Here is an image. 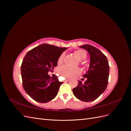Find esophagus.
Masks as SVG:
<instances>
[{
    "mask_svg": "<svg viewBox=\"0 0 131 131\" xmlns=\"http://www.w3.org/2000/svg\"><path fill=\"white\" fill-rule=\"evenodd\" d=\"M69 81H70V79H65V80H64L65 82H68Z\"/></svg>",
    "mask_w": 131,
    "mask_h": 131,
    "instance_id": "1",
    "label": "esophagus"
}]
</instances>
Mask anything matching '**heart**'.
<instances>
[{
  "mask_svg": "<svg viewBox=\"0 0 131 131\" xmlns=\"http://www.w3.org/2000/svg\"><path fill=\"white\" fill-rule=\"evenodd\" d=\"M74 53L77 56V57L80 59V60H83V59H84L87 56V53L85 51L81 49L75 50L74 51ZM64 57V53H62L60 55V56L59 57L58 59L57 62L58 64H61V63H62ZM81 73V71L80 68H72L67 66H63L60 69H59V73H60V74L62 77L67 78H69V79L73 78L75 77L78 76V75H80Z\"/></svg>",
  "mask_w": 131,
  "mask_h": 131,
  "instance_id": "1",
  "label": "heart"
}]
</instances>
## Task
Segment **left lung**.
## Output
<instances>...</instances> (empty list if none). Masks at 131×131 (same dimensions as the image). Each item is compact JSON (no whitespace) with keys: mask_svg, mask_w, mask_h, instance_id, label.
I'll use <instances>...</instances> for the list:
<instances>
[{"mask_svg":"<svg viewBox=\"0 0 131 131\" xmlns=\"http://www.w3.org/2000/svg\"><path fill=\"white\" fill-rule=\"evenodd\" d=\"M80 47L89 53L90 67L87 73L83 75L87 80L84 84L79 81L78 86L73 89V92L79 100L92 102L100 97L106 89L109 73V63L106 57L96 47L89 44Z\"/></svg>","mask_w":131,"mask_h":131,"instance_id":"obj_1","label":"left lung"}]
</instances>
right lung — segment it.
<instances>
[{
    "instance_id": "obj_1",
    "label": "right lung",
    "mask_w": 131,
    "mask_h": 131,
    "mask_svg": "<svg viewBox=\"0 0 131 131\" xmlns=\"http://www.w3.org/2000/svg\"><path fill=\"white\" fill-rule=\"evenodd\" d=\"M66 47L43 43L27 53L21 64L22 85L26 92L39 103H47L55 98L60 86L57 77L48 72L57 65L58 59Z\"/></svg>"
}]
</instances>
